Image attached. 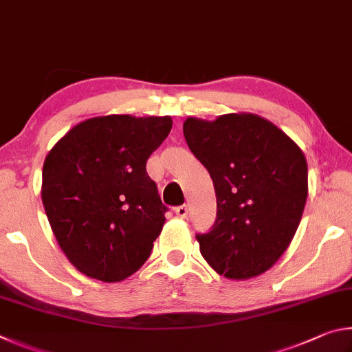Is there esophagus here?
Wrapping results in <instances>:
<instances>
[{"label":"esophagus","instance_id":"obj_1","mask_svg":"<svg viewBox=\"0 0 352 352\" xmlns=\"http://www.w3.org/2000/svg\"><path fill=\"white\" fill-rule=\"evenodd\" d=\"M175 213H176V217H179V218H187V214H188V208H187V206H179V207H176L175 208Z\"/></svg>","mask_w":352,"mask_h":352}]
</instances>
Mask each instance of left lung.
I'll return each instance as SVG.
<instances>
[{"mask_svg":"<svg viewBox=\"0 0 352 352\" xmlns=\"http://www.w3.org/2000/svg\"><path fill=\"white\" fill-rule=\"evenodd\" d=\"M184 135L217 193L214 226L196 236L201 255L229 280L264 274L285 254L303 217L305 153L272 122L250 113L188 117Z\"/></svg>","mask_w":352,"mask_h":352,"instance_id":"obj_1","label":"left lung"}]
</instances>
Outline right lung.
Returning <instances> with one entry per match:
<instances>
[{"instance_id": "obj_1", "label": "right lung", "mask_w": 352, "mask_h": 352, "mask_svg": "<svg viewBox=\"0 0 352 352\" xmlns=\"http://www.w3.org/2000/svg\"><path fill=\"white\" fill-rule=\"evenodd\" d=\"M171 126L170 116L91 117L47 153L43 207L60 249L78 272L117 283L150 256L166 208L145 166Z\"/></svg>"}]
</instances>
